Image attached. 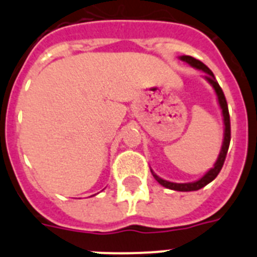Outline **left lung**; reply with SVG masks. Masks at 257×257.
Instances as JSON below:
<instances>
[{
    "instance_id": "obj_1",
    "label": "left lung",
    "mask_w": 257,
    "mask_h": 257,
    "mask_svg": "<svg viewBox=\"0 0 257 257\" xmlns=\"http://www.w3.org/2000/svg\"><path fill=\"white\" fill-rule=\"evenodd\" d=\"M181 60L187 61L188 64H190L192 67L197 68V69H201L203 72L207 73L206 76V79H207L208 82L212 85V87L215 88V92L217 95V100H219L220 104V108L222 110V115H224V124H225V133H224V143H222V147H221V152L219 154V158H217L216 163L213 165V169H211L207 174L203 176L202 179H199L198 181H194V183H185V184H178V183H170L167 180H163L161 179L160 176H157L153 171H152V175L154 176L158 183L161 185H163L165 188H169V189L172 190H179V192H192V190H198L201 188L206 187L208 183L213 180V179L216 178L219 172L221 171L222 169V165L225 162V158H226V153H228V149H229V144H230V115H229V110H228V103H226V99H225V95L222 92L221 87L220 85L217 83L216 78L213 76V73L211 72L210 68L207 65H205L202 63L201 60L198 59L193 58V56H188V55H184L181 56Z\"/></svg>"
}]
</instances>
